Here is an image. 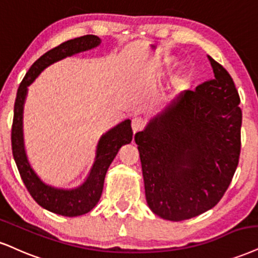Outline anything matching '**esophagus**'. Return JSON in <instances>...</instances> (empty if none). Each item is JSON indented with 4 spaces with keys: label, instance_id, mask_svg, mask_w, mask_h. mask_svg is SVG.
Masks as SVG:
<instances>
[{
    "label": "esophagus",
    "instance_id": "1",
    "mask_svg": "<svg viewBox=\"0 0 258 258\" xmlns=\"http://www.w3.org/2000/svg\"><path fill=\"white\" fill-rule=\"evenodd\" d=\"M146 125V120L140 116H135L134 118L132 119V128L134 130V133H138L140 130H142Z\"/></svg>",
    "mask_w": 258,
    "mask_h": 258
}]
</instances>
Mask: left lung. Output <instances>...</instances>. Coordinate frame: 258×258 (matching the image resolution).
I'll return each mask as SVG.
<instances>
[{"label": "left lung", "instance_id": "8db88e82", "mask_svg": "<svg viewBox=\"0 0 258 258\" xmlns=\"http://www.w3.org/2000/svg\"><path fill=\"white\" fill-rule=\"evenodd\" d=\"M208 59L214 79L184 91L135 134L148 207L166 220L191 219L218 205L239 163V94L226 69Z\"/></svg>", "mask_w": 258, "mask_h": 258}]
</instances>
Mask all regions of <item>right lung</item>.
I'll list each match as a JSON object with an SVG mask.
<instances>
[{
  "instance_id": "right-lung-1",
  "label": "right lung",
  "mask_w": 258,
  "mask_h": 258,
  "mask_svg": "<svg viewBox=\"0 0 258 258\" xmlns=\"http://www.w3.org/2000/svg\"><path fill=\"white\" fill-rule=\"evenodd\" d=\"M100 44V39L93 34H87L75 39L67 40L40 56L25 75L18 88L14 104V117L12 125V151L20 177L27 191L38 205L47 211L63 215V217H78L86 214L94 208L103 192L105 174L110 164L118 153L123 145L133 140V130L130 120L125 119L106 134L101 136L97 148V157L92 167L90 176L81 186L73 190L56 189L44 184L33 172L28 164L22 140V110L27 94V86L43 72L47 66L52 64L67 56L93 49Z\"/></svg>"
}]
</instances>
